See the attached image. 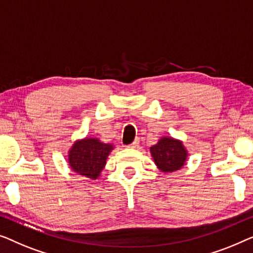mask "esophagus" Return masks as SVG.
Listing matches in <instances>:
<instances>
[{
    "label": "esophagus",
    "mask_w": 253,
    "mask_h": 253,
    "mask_svg": "<svg viewBox=\"0 0 253 253\" xmlns=\"http://www.w3.org/2000/svg\"><path fill=\"white\" fill-rule=\"evenodd\" d=\"M138 143H140V140H135V141L133 142V143L128 145V148H130V149H135V148H137Z\"/></svg>",
    "instance_id": "34e87169"
}]
</instances>
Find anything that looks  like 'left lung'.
Instances as JSON below:
<instances>
[{
  "label": "left lung",
  "mask_w": 253,
  "mask_h": 253,
  "mask_svg": "<svg viewBox=\"0 0 253 253\" xmlns=\"http://www.w3.org/2000/svg\"><path fill=\"white\" fill-rule=\"evenodd\" d=\"M150 154L156 166L163 173H173L181 169L188 158V150L183 142L170 136L161 137L150 148Z\"/></svg>",
  "instance_id": "8db88e82"
}]
</instances>
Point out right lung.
<instances>
[{
    "instance_id": "add662e5",
    "label": "right lung",
    "mask_w": 253,
    "mask_h": 253,
    "mask_svg": "<svg viewBox=\"0 0 253 253\" xmlns=\"http://www.w3.org/2000/svg\"><path fill=\"white\" fill-rule=\"evenodd\" d=\"M113 148V144L103 143L97 137L77 140L69 150V166L78 175L98 179Z\"/></svg>"
}]
</instances>
